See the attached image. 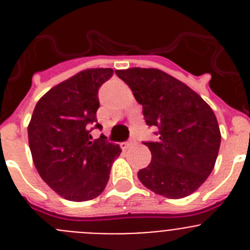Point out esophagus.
<instances>
[{
    "instance_id": "1",
    "label": "esophagus",
    "mask_w": 250,
    "mask_h": 250,
    "mask_svg": "<svg viewBox=\"0 0 250 250\" xmlns=\"http://www.w3.org/2000/svg\"><path fill=\"white\" fill-rule=\"evenodd\" d=\"M132 144H134V140H130V141H126V143H121L120 146L123 150H126V148H129Z\"/></svg>"
}]
</instances>
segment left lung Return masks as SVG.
Masks as SVG:
<instances>
[{
    "instance_id": "obj_1",
    "label": "left lung",
    "mask_w": 250,
    "mask_h": 250,
    "mask_svg": "<svg viewBox=\"0 0 250 250\" xmlns=\"http://www.w3.org/2000/svg\"><path fill=\"white\" fill-rule=\"evenodd\" d=\"M134 93L157 141L144 143L151 162L137 172L144 186L167 198L193 193L213 170L221 131L213 110L189 86L155 68L115 70Z\"/></svg>"
}]
</instances>
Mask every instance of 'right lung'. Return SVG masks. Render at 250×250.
Returning <instances> with one entry per match:
<instances>
[{"instance_id":"obj_1","label":"right lung","mask_w":250,"mask_h":250,"mask_svg":"<svg viewBox=\"0 0 250 250\" xmlns=\"http://www.w3.org/2000/svg\"><path fill=\"white\" fill-rule=\"evenodd\" d=\"M113 75L110 68L82 70L43 95L32 114L28 143L37 171L68 201L93 200L104 191L120 146L105 136L93 140L98 91ZM93 129V127H92Z\"/></svg>"}]
</instances>
